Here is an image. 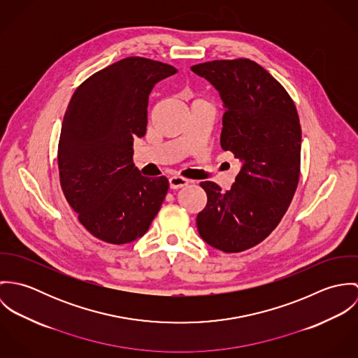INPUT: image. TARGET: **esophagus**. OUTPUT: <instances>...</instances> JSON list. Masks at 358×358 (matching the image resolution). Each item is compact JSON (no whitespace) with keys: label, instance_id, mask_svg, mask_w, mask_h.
Instances as JSON below:
<instances>
[{"label":"esophagus","instance_id":"34e87169","mask_svg":"<svg viewBox=\"0 0 358 358\" xmlns=\"http://www.w3.org/2000/svg\"><path fill=\"white\" fill-rule=\"evenodd\" d=\"M187 185H189V180L185 179V178H182V176H172V178H169V187H171L172 190L182 189V187H185V186H187Z\"/></svg>","mask_w":358,"mask_h":358}]
</instances>
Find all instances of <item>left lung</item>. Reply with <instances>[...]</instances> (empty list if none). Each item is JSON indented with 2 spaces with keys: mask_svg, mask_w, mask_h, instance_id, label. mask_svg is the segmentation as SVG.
<instances>
[{
  "mask_svg": "<svg viewBox=\"0 0 358 358\" xmlns=\"http://www.w3.org/2000/svg\"><path fill=\"white\" fill-rule=\"evenodd\" d=\"M209 81L224 107L220 146L241 162L231 189L201 182L206 205L197 229L206 244L226 254L262 243L280 223L299 182L302 131L285 88L250 59L192 66Z\"/></svg>",
  "mask_w": 358,
  "mask_h": 358,
  "instance_id": "obj_1",
  "label": "left lung"
}]
</instances>
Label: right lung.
I'll list each match as a JSON object with an SVG mask.
<instances>
[{
    "label": "right lung",
    "instance_id": "obj_1",
    "mask_svg": "<svg viewBox=\"0 0 358 358\" xmlns=\"http://www.w3.org/2000/svg\"><path fill=\"white\" fill-rule=\"evenodd\" d=\"M176 71L125 57L87 78L69 103L57 148L60 186L80 223L104 243L142 237L166 196L168 179L142 176L132 146L146 134L154 85Z\"/></svg>",
    "mask_w": 358,
    "mask_h": 358
}]
</instances>
